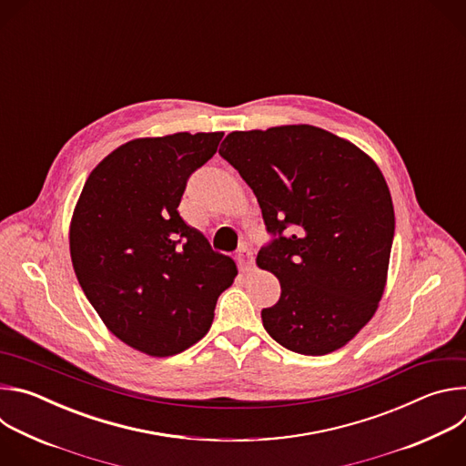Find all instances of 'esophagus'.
Masks as SVG:
<instances>
[{"instance_id": "1", "label": "esophagus", "mask_w": 466, "mask_h": 466, "mask_svg": "<svg viewBox=\"0 0 466 466\" xmlns=\"http://www.w3.org/2000/svg\"><path fill=\"white\" fill-rule=\"evenodd\" d=\"M238 263H239V269L243 273H250L254 269V254H252V250L243 247L239 250V254H238Z\"/></svg>"}]
</instances>
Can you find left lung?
Masks as SVG:
<instances>
[{"mask_svg":"<svg viewBox=\"0 0 466 466\" xmlns=\"http://www.w3.org/2000/svg\"><path fill=\"white\" fill-rule=\"evenodd\" d=\"M219 155L250 186L275 236L256 258L282 288L279 302L261 309L263 328L304 356L345 347L387 284L394 210L380 167L313 125L234 130Z\"/></svg>","mask_w":466,"mask_h":466,"instance_id":"8db88e82","label":"left lung"}]
</instances>
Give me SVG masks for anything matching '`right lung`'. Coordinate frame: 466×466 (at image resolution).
<instances>
[{
  "label": "right lung",
  "instance_id": "obj_1",
  "mask_svg": "<svg viewBox=\"0 0 466 466\" xmlns=\"http://www.w3.org/2000/svg\"><path fill=\"white\" fill-rule=\"evenodd\" d=\"M223 132H175L130 140L85 182L70 223L77 280L112 334L167 358L203 339L232 258L178 216L187 177L218 151Z\"/></svg>",
  "mask_w": 466,
  "mask_h": 466
}]
</instances>
